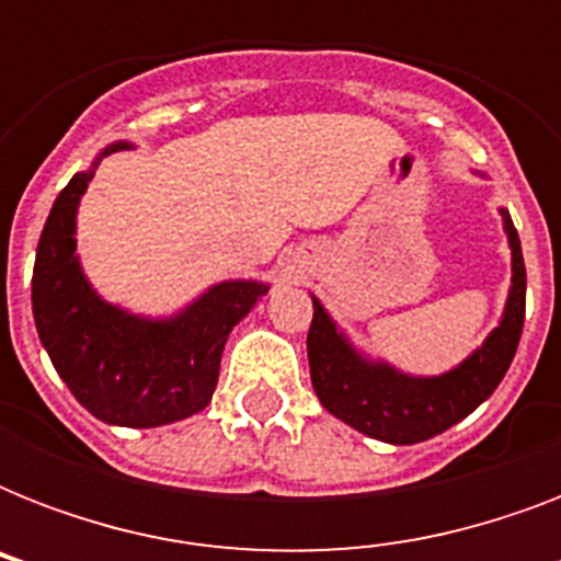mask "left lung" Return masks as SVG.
I'll list each match as a JSON object with an SVG mask.
<instances>
[{"label":"left lung","instance_id":"left-lung-1","mask_svg":"<svg viewBox=\"0 0 561 561\" xmlns=\"http://www.w3.org/2000/svg\"><path fill=\"white\" fill-rule=\"evenodd\" d=\"M504 215V229L513 247V288L504 317L478 352H471L460 367L434 378H416L360 358L352 343L337 332L332 317L314 299V320L308 329V367L320 404L332 416L343 419L360 434L392 445L425 443L443 434L495 392L515 358L524 329L527 302V271L522 241L513 218Z\"/></svg>","mask_w":561,"mask_h":561}]
</instances>
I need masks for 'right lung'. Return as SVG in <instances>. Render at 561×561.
Instances as JSON below:
<instances>
[{"instance_id":"obj_1","label":"right lung","mask_w":561,"mask_h":561,"mask_svg":"<svg viewBox=\"0 0 561 561\" xmlns=\"http://www.w3.org/2000/svg\"><path fill=\"white\" fill-rule=\"evenodd\" d=\"M122 148L130 145H110L101 157ZM95 165L78 171L57 194L39 236L31 279L39 343L95 419L122 427L169 425L209 404L224 343L267 285L220 282L171 320H148L104 302L75 255V211Z\"/></svg>"}]
</instances>
